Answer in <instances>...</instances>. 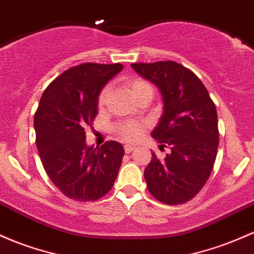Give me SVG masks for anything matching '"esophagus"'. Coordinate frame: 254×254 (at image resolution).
I'll return each instance as SVG.
<instances>
[{"label":"esophagus","mask_w":254,"mask_h":254,"mask_svg":"<svg viewBox=\"0 0 254 254\" xmlns=\"http://www.w3.org/2000/svg\"><path fill=\"white\" fill-rule=\"evenodd\" d=\"M133 149H135V146H132V144H125L124 146L125 153H131Z\"/></svg>","instance_id":"34e87169"}]
</instances>
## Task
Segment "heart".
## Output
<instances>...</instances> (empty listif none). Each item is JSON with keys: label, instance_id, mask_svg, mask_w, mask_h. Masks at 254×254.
I'll list each match as a JSON object with an SVG mask.
<instances>
[{"label": "heart", "instance_id": "b5f03b06", "mask_svg": "<svg viewBox=\"0 0 254 254\" xmlns=\"http://www.w3.org/2000/svg\"><path fill=\"white\" fill-rule=\"evenodd\" d=\"M127 86H129L130 94L133 97H136L138 94L143 93L146 90H152L150 85L144 80L138 79V78H135V79L129 80L127 83ZM108 94H110V89L107 86H105L99 94V99H97V105L99 107H104L106 101H107ZM143 124L138 122H125L122 123V124H118L114 127V132L119 136V137L123 138L125 141H136L137 138L141 137V135L143 133Z\"/></svg>", "mask_w": 254, "mask_h": 254}]
</instances>
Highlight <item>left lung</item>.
<instances>
[{
    "mask_svg": "<svg viewBox=\"0 0 254 254\" xmlns=\"http://www.w3.org/2000/svg\"><path fill=\"white\" fill-rule=\"evenodd\" d=\"M131 67L158 86L164 101L152 137L170 153L165 158L152 154L144 169L147 188L164 204H185L212 172L219 142L216 106L196 74L175 61L131 64Z\"/></svg>",
    "mask_w": 254,
    "mask_h": 254,
    "instance_id": "left-lung-1",
    "label": "left lung"
}]
</instances>
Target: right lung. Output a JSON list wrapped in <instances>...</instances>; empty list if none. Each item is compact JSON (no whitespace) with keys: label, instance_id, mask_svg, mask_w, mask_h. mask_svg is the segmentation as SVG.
<instances>
[{"label":"right lung","instance_id":"1","mask_svg":"<svg viewBox=\"0 0 254 254\" xmlns=\"http://www.w3.org/2000/svg\"><path fill=\"white\" fill-rule=\"evenodd\" d=\"M122 64L86 63L64 71L47 86L35 113L36 146L52 182L76 201H95L113 187L124 157L119 142L88 147L85 127L97 114V97Z\"/></svg>","mask_w":254,"mask_h":254}]
</instances>
